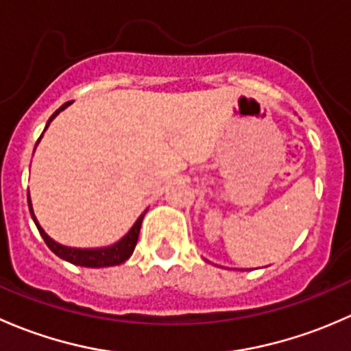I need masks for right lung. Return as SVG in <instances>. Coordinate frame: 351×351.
Wrapping results in <instances>:
<instances>
[{
    "label": "right lung",
    "mask_w": 351,
    "mask_h": 351,
    "mask_svg": "<svg viewBox=\"0 0 351 351\" xmlns=\"http://www.w3.org/2000/svg\"><path fill=\"white\" fill-rule=\"evenodd\" d=\"M69 105H71V101H67V104L62 105L61 108L56 110V112L52 113L51 119L47 120V125H45L44 132L47 130L49 123H51L52 120H54L56 117L59 115V112H62V110L69 107ZM44 132H42V136H44ZM42 136L38 137L37 144L40 143ZM37 144H35V147H37ZM27 200H28V208H30L32 219H34L35 226H37L38 232H40V236L44 238V241L49 246V250H51L54 254H58L61 260H66V261H69V263L77 265V267H86V268L115 267V265H120V263H123L125 260H129L130 254L134 253V247H136L137 239H139L141 224H143V219H144V215H146V212H147V208H146V210H144L143 214L139 215V219L134 222V226L129 229V232H127L123 238H120L117 243L110 244V246H104V247H71V246H64V244L56 243L54 239L49 238L47 232H45L44 229L40 228L37 217H35L34 207H32V200H30V192L27 193Z\"/></svg>",
    "instance_id": "1"
}]
</instances>
